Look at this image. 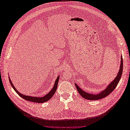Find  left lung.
Instances as JSON below:
<instances>
[{
    "label": "left lung",
    "mask_w": 130,
    "mask_h": 130,
    "mask_svg": "<svg viewBox=\"0 0 130 130\" xmlns=\"http://www.w3.org/2000/svg\"><path fill=\"white\" fill-rule=\"evenodd\" d=\"M122 71H123V60L122 57L121 56V65L119 71H118V74L117 76L116 77V78L114 79V80H113L111 83L108 85V87L106 88V89H105L103 91H102L99 94H89L88 93H86L83 90L80 88L78 85L75 84L76 88L77 89V90L78 91L79 93L80 94L83 98H85L87 100H98V99H101L103 98L106 96L108 95L110 93L112 92L113 90L117 87V84L120 82V80L121 78V75L122 74Z\"/></svg>",
    "instance_id": "8db88e82"
}]
</instances>
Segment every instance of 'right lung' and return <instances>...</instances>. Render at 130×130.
<instances>
[{
    "label": "right lung",
    "mask_w": 130,
    "mask_h": 130,
    "mask_svg": "<svg viewBox=\"0 0 130 130\" xmlns=\"http://www.w3.org/2000/svg\"><path fill=\"white\" fill-rule=\"evenodd\" d=\"M9 79L10 83L11 85L12 86L14 90L18 94L21 96V97L23 98L24 99H25V100H26V101L32 102H35V103H43V102L48 101V100H50V99L51 98L52 96L54 95V94H55V93L56 92V89H57L58 82H59V76L57 77L56 80V81H55L54 86L53 88L52 89V90L48 94H47L46 95L43 96V97H35V96L34 97V96L25 95L22 94H21L18 90H17L14 87V85H13L12 83V82H11L9 78Z\"/></svg>",
    "instance_id": "add662e5"
}]
</instances>
